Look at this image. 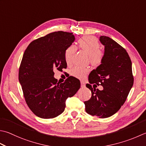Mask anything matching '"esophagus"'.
I'll list each match as a JSON object with an SVG mask.
<instances>
[{
  "label": "esophagus",
  "instance_id": "1",
  "mask_svg": "<svg viewBox=\"0 0 146 146\" xmlns=\"http://www.w3.org/2000/svg\"><path fill=\"white\" fill-rule=\"evenodd\" d=\"M80 83H81V87H85V82L84 80H81Z\"/></svg>",
  "mask_w": 146,
  "mask_h": 146
}]
</instances>
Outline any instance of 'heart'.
I'll list each match as a JSON object with an SVG mask.
<instances>
[{
    "instance_id": "heart-1",
    "label": "heart",
    "mask_w": 146,
    "mask_h": 146,
    "mask_svg": "<svg viewBox=\"0 0 146 146\" xmlns=\"http://www.w3.org/2000/svg\"><path fill=\"white\" fill-rule=\"evenodd\" d=\"M78 48L88 54V58L91 64L94 66H98L101 63L103 59V52L100 50L101 45L96 37L92 36H85L78 40L77 42ZM76 52V48L73 45L68 47L64 52L66 62L69 65L72 62L74 54ZM89 71L88 68L76 66L71 70L70 74L78 78L84 77Z\"/></svg>"
}]
</instances>
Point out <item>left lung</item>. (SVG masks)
<instances>
[{"label": "left lung", "instance_id": "1", "mask_svg": "<svg viewBox=\"0 0 146 146\" xmlns=\"http://www.w3.org/2000/svg\"><path fill=\"white\" fill-rule=\"evenodd\" d=\"M104 45L101 64L91 71L86 87L92 92L91 98L85 101V111L100 118L111 116L125 103L133 84L132 61L127 50L106 36L100 37ZM101 84L104 89L99 91L91 84Z\"/></svg>", "mask_w": 146, "mask_h": 146}]
</instances>
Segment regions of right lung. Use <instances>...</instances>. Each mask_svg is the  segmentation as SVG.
<instances>
[{"label": "right lung", "mask_w": 146, "mask_h": 146, "mask_svg": "<svg viewBox=\"0 0 146 146\" xmlns=\"http://www.w3.org/2000/svg\"><path fill=\"white\" fill-rule=\"evenodd\" d=\"M72 33L59 31L31 42L25 50L19 69V81L28 106L41 118H53L63 112L66 101L80 87L75 77L60 84L54 70L66 68V48L75 41Z\"/></svg>", "instance_id": "right-lung-1"}]
</instances>
